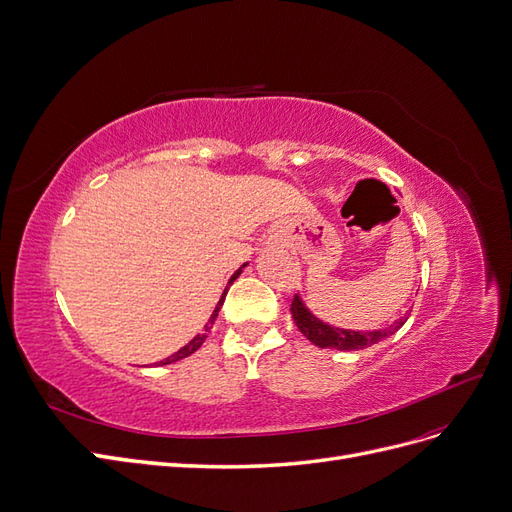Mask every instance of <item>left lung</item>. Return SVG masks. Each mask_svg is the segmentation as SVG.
I'll list each match as a JSON object with an SVG mask.
<instances>
[{
	"instance_id": "1",
	"label": "left lung",
	"mask_w": 512,
	"mask_h": 512,
	"mask_svg": "<svg viewBox=\"0 0 512 512\" xmlns=\"http://www.w3.org/2000/svg\"><path fill=\"white\" fill-rule=\"evenodd\" d=\"M291 314L297 329L304 333L310 342L318 348H335V350H342V352H352V350H363L369 348L377 342H382V339L394 335L399 331L407 316L394 320V323L386 329H377V331H352V329H339L333 325L323 323V320L316 318L308 306L304 304V299L299 295L293 297V304H291Z\"/></svg>"
}]
</instances>
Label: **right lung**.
Wrapping results in <instances>:
<instances>
[{
    "instance_id": "add662e5",
    "label": "right lung",
    "mask_w": 512,
    "mask_h": 512,
    "mask_svg": "<svg viewBox=\"0 0 512 512\" xmlns=\"http://www.w3.org/2000/svg\"><path fill=\"white\" fill-rule=\"evenodd\" d=\"M244 266L246 263H242V266L232 274V278H230V282H227V287H225V291H223V295H221V299L217 301V306H215V310H213V314H211V318H208V325H204V331L202 333H198L192 342H189L187 346H183L181 350H177L175 354H170L168 358H164V361H160V365H170V363H177V361H181V358H187L189 354H194L202 344H204V339H206V335H208V331H211V327H213V323H215V318H217V314H219V310H221V306H223V299H225V293H227V289H230V285L232 282L242 274V270H244Z\"/></svg>"
}]
</instances>
